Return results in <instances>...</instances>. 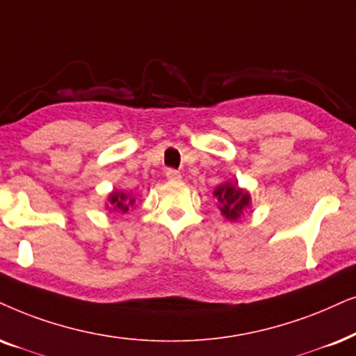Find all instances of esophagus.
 <instances>
[{"instance_id": "esophagus-1", "label": "esophagus", "mask_w": 356, "mask_h": 356, "mask_svg": "<svg viewBox=\"0 0 356 356\" xmlns=\"http://www.w3.org/2000/svg\"><path fill=\"white\" fill-rule=\"evenodd\" d=\"M165 177H167V179H170V181H178V179L181 178V175H179V172H177V170L168 168L167 173H165Z\"/></svg>"}]
</instances>
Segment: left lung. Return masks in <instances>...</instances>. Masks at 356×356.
I'll return each instance as SVG.
<instances>
[{
    "label": "left lung",
    "mask_w": 356,
    "mask_h": 356,
    "mask_svg": "<svg viewBox=\"0 0 356 356\" xmlns=\"http://www.w3.org/2000/svg\"><path fill=\"white\" fill-rule=\"evenodd\" d=\"M219 201V209L229 220H237L243 211L250 206V195L237 186V183H224L214 189Z\"/></svg>",
    "instance_id": "left-lung-1"
}]
</instances>
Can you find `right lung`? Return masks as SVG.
Here are the masks:
<instances>
[{
    "instance_id": "right-lung-1",
    "label": "right lung",
    "mask_w": 356,
    "mask_h": 356,
    "mask_svg": "<svg viewBox=\"0 0 356 356\" xmlns=\"http://www.w3.org/2000/svg\"><path fill=\"white\" fill-rule=\"evenodd\" d=\"M134 202L136 200L131 197L126 193H121V191H114L109 195V204H111V209L113 211H119V212H127L129 207L134 206Z\"/></svg>"
}]
</instances>
